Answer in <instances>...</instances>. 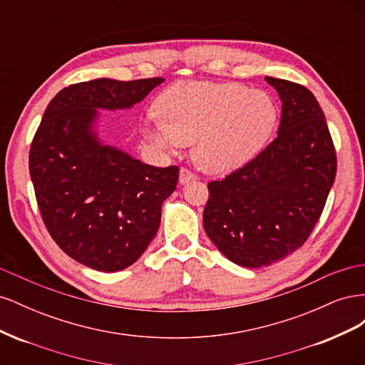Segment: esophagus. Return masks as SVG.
<instances>
[{"label":"esophagus","mask_w":365,"mask_h":365,"mask_svg":"<svg viewBox=\"0 0 365 365\" xmlns=\"http://www.w3.org/2000/svg\"><path fill=\"white\" fill-rule=\"evenodd\" d=\"M196 178H197V176L195 175V172H192V170H189V169L182 168V169L180 170V182H181V184H187L189 181H195Z\"/></svg>","instance_id":"obj_1"}]
</instances>
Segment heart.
I'll return each instance as SVG.
<instances>
[{"label": "heart", "instance_id": "1", "mask_svg": "<svg viewBox=\"0 0 365 365\" xmlns=\"http://www.w3.org/2000/svg\"><path fill=\"white\" fill-rule=\"evenodd\" d=\"M163 120L150 126L158 145L178 149L195 141L202 169L228 173L250 163L271 138L279 108L264 91L240 83L180 82L158 102Z\"/></svg>", "mask_w": 365, "mask_h": 365}]
</instances>
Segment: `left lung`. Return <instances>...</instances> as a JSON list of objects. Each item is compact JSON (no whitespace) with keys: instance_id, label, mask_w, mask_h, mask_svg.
I'll list each match as a JSON object with an SVG mask.
<instances>
[{"instance_id":"left-lung-1","label":"left lung","mask_w":365,"mask_h":365,"mask_svg":"<svg viewBox=\"0 0 365 365\" xmlns=\"http://www.w3.org/2000/svg\"><path fill=\"white\" fill-rule=\"evenodd\" d=\"M282 98L279 134L256 158L208 182L202 222L210 240L240 267L260 268L303 247L336 175L326 117L306 86L267 77Z\"/></svg>"}]
</instances>
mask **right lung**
<instances>
[{
    "mask_svg": "<svg viewBox=\"0 0 365 365\" xmlns=\"http://www.w3.org/2000/svg\"><path fill=\"white\" fill-rule=\"evenodd\" d=\"M163 81L73 83L54 96L33 137L29 170L43 224L88 268L114 272L137 262L178 184V165L143 164L102 145L93 130L97 109L130 108Z\"/></svg>",
    "mask_w": 365,
    "mask_h": 365,
    "instance_id": "1",
    "label": "right lung"
}]
</instances>
